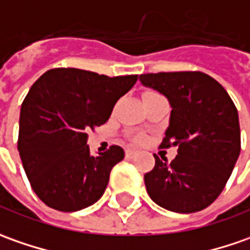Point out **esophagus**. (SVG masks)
Masks as SVG:
<instances>
[{"label":"esophagus","instance_id":"34e87169","mask_svg":"<svg viewBox=\"0 0 250 250\" xmlns=\"http://www.w3.org/2000/svg\"><path fill=\"white\" fill-rule=\"evenodd\" d=\"M137 153H138V152L134 151V149H127V151H125V156H127V158H134Z\"/></svg>","mask_w":250,"mask_h":250}]
</instances>
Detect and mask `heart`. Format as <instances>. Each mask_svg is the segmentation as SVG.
I'll return each instance as SVG.
<instances>
[{
	"label": "heart",
	"mask_w": 250,
	"mask_h": 250,
	"mask_svg": "<svg viewBox=\"0 0 250 250\" xmlns=\"http://www.w3.org/2000/svg\"><path fill=\"white\" fill-rule=\"evenodd\" d=\"M135 141L142 142V141H144V137H137V138H135Z\"/></svg>",
	"instance_id": "heart-1"
}]
</instances>
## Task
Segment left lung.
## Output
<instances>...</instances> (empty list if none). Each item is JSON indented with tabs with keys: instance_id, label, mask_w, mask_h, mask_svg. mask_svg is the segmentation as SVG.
<instances>
[{
	"instance_id": "left-lung-1",
	"label": "left lung",
	"mask_w": 250,
	"mask_h": 250,
	"mask_svg": "<svg viewBox=\"0 0 250 250\" xmlns=\"http://www.w3.org/2000/svg\"><path fill=\"white\" fill-rule=\"evenodd\" d=\"M140 80L170 101L160 148H178L171 162L153 155L155 167L144 176L146 191L167 210H202L221 194L239 156L237 108L224 87L202 72L146 73Z\"/></svg>"
}]
</instances>
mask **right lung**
<instances>
[{
	"label": "right lung",
	"instance_id": "right-lung-1",
	"mask_svg": "<svg viewBox=\"0 0 250 250\" xmlns=\"http://www.w3.org/2000/svg\"><path fill=\"white\" fill-rule=\"evenodd\" d=\"M137 79L56 67L31 85L21 109L18 151L33 191L47 206L82 210L105 192L125 151L112 145L91 156L87 133L108 122Z\"/></svg>",
	"mask_w": 250,
	"mask_h": 250
}]
</instances>
